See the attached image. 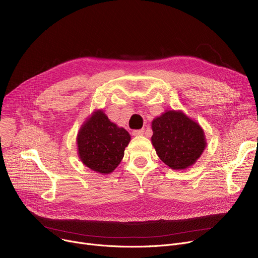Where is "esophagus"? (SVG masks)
Wrapping results in <instances>:
<instances>
[{
  "label": "esophagus",
  "instance_id": "esophagus-1",
  "mask_svg": "<svg viewBox=\"0 0 258 258\" xmlns=\"http://www.w3.org/2000/svg\"><path fill=\"white\" fill-rule=\"evenodd\" d=\"M144 134V128L141 130H134L133 131V135L134 136H141V135Z\"/></svg>",
  "mask_w": 258,
  "mask_h": 258
}]
</instances>
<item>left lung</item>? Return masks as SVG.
I'll return each instance as SVG.
<instances>
[{"label":"left lung","mask_w":258,"mask_h":258,"mask_svg":"<svg viewBox=\"0 0 258 258\" xmlns=\"http://www.w3.org/2000/svg\"><path fill=\"white\" fill-rule=\"evenodd\" d=\"M152 143L159 158L172 169L192 165L206 146L204 132L182 112L168 111L152 124Z\"/></svg>","instance_id":"8db88e82"}]
</instances>
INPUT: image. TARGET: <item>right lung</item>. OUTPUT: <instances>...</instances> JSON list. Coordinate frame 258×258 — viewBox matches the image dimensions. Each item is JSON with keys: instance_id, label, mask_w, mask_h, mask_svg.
Here are the masks:
<instances>
[{"instance_id": "add662e5", "label": "right lung", "mask_w": 258, "mask_h": 258, "mask_svg": "<svg viewBox=\"0 0 258 258\" xmlns=\"http://www.w3.org/2000/svg\"><path fill=\"white\" fill-rule=\"evenodd\" d=\"M130 140V134L124 128L118 127L103 112L96 111L79 131V158L89 168L110 173L123 158Z\"/></svg>"}]
</instances>
